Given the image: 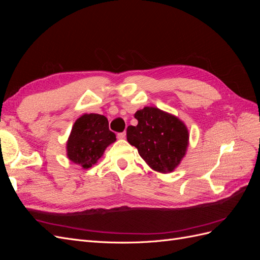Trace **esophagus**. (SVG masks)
<instances>
[{
  "label": "esophagus",
  "instance_id": "obj_1",
  "mask_svg": "<svg viewBox=\"0 0 260 260\" xmlns=\"http://www.w3.org/2000/svg\"><path fill=\"white\" fill-rule=\"evenodd\" d=\"M117 138L119 139V140H123V139H125V133H124V132L118 133V135H117Z\"/></svg>",
  "mask_w": 260,
  "mask_h": 260
}]
</instances>
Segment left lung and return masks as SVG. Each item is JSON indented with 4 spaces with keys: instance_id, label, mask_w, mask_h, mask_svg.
Returning a JSON list of instances; mask_svg holds the SVG:
<instances>
[{
    "instance_id": "8db88e82",
    "label": "left lung",
    "mask_w": 260,
    "mask_h": 260,
    "mask_svg": "<svg viewBox=\"0 0 260 260\" xmlns=\"http://www.w3.org/2000/svg\"><path fill=\"white\" fill-rule=\"evenodd\" d=\"M135 118L138 124L127 129L128 142L138 148L149 168L161 174L174 171L186 154L188 130L175 115L161 109L145 106Z\"/></svg>"
}]
</instances>
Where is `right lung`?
Masks as SVG:
<instances>
[{
	"label": "right lung",
	"mask_w": 260,
	"mask_h": 260,
	"mask_svg": "<svg viewBox=\"0 0 260 260\" xmlns=\"http://www.w3.org/2000/svg\"><path fill=\"white\" fill-rule=\"evenodd\" d=\"M116 141L103 115L83 114L75 121L66 143L68 159L82 169L91 168Z\"/></svg>",
	"instance_id": "1"
}]
</instances>
